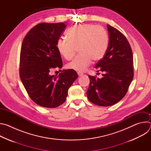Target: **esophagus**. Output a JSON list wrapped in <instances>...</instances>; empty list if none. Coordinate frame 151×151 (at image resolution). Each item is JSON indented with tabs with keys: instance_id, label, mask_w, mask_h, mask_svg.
<instances>
[{
	"instance_id": "34e87169",
	"label": "esophagus",
	"mask_w": 151,
	"mask_h": 151,
	"mask_svg": "<svg viewBox=\"0 0 151 151\" xmlns=\"http://www.w3.org/2000/svg\"><path fill=\"white\" fill-rule=\"evenodd\" d=\"M77 73H78V76H82V75H83V73H81V72H77Z\"/></svg>"
}]
</instances>
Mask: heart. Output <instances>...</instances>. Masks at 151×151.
<instances>
[{"mask_svg": "<svg viewBox=\"0 0 151 151\" xmlns=\"http://www.w3.org/2000/svg\"><path fill=\"white\" fill-rule=\"evenodd\" d=\"M67 37H60L57 42L60 54L67 60H72L77 50L79 54L67 68L78 72H83L90 65L92 60L99 61L105 55L109 45L107 31L93 24L76 25L67 32Z\"/></svg>", "mask_w": 151, "mask_h": 151, "instance_id": "obj_1", "label": "heart"}]
</instances>
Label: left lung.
I'll list each match as a JSON object with an SVG mask.
<instances>
[{
  "instance_id": "1",
  "label": "left lung",
  "mask_w": 151,
  "mask_h": 151,
  "mask_svg": "<svg viewBox=\"0 0 151 151\" xmlns=\"http://www.w3.org/2000/svg\"><path fill=\"white\" fill-rule=\"evenodd\" d=\"M109 45L104 57L95 68L103 72L101 79L89 75L90 83L87 95L93 103L109 106L127 94L134 76L133 55L125 36L116 28L107 24ZM99 70H97L99 72Z\"/></svg>"
}]
</instances>
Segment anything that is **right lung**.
<instances>
[{"mask_svg": "<svg viewBox=\"0 0 151 151\" xmlns=\"http://www.w3.org/2000/svg\"><path fill=\"white\" fill-rule=\"evenodd\" d=\"M65 23H41L24 37L19 59V76L30 98L37 104L54 108L66 100L68 90L78 77L72 69L51 75L61 69L62 59L57 42L66 28Z\"/></svg>", "mask_w": 151, "mask_h": 151, "instance_id": "right-lung-1", "label": "right lung"}]
</instances>
